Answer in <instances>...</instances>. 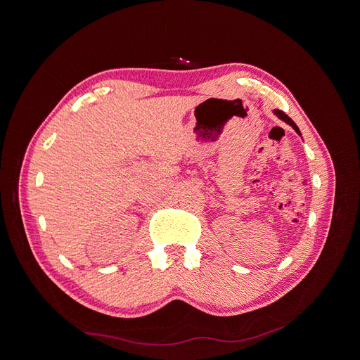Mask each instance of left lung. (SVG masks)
I'll list each match as a JSON object with an SVG mask.
<instances>
[{
	"label": "left lung",
	"mask_w": 360,
	"mask_h": 360,
	"mask_svg": "<svg viewBox=\"0 0 360 360\" xmlns=\"http://www.w3.org/2000/svg\"><path fill=\"white\" fill-rule=\"evenodd\" d=\"M273 113H274V115H276L277 118H280L281 121H285L286 124H289V125H290V127H292V128H293V129L297 132V134L300 136V131H299L297 125H296V124H295V122H293V121H292V120H290V118L286 115L285 112H281V110H278V109H274V110H273Z\"/></svg>",
	"instance_id": "8db88e82"
}]
</instances>
